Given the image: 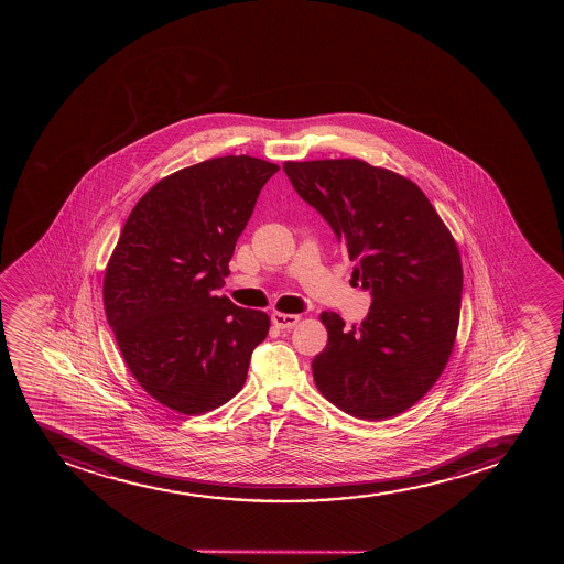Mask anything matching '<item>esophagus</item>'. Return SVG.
Segmentation results:
<instances>
[{
  "label": "esophagus",
  "mask_w": 564,
  "mask_h": 564,
  "mask_svg": "<svg viewBox=\"0 0 564 564\" xmlns=\"http://www.w3.org/2000/svg\"><path fill=\"white\" fill-rule=\"evenodd\" d=\"M272 324L279 329H292L299 322V316L295 314H282V312H274L271 316Z\"/></svg>",
  "instance_id": "obj_1"
}]
</instances>
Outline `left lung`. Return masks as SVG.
Returning a JSON list of instances; mask_svg holds the SVG:
<instances>
[{
    "label": "left lung",
    "instance_id": "1",
    "mask_svg": "<svg viewBox=\"0 0 564 564\" xmlns=\"http://www.w3.org/2000/svg\"><path fill=\"white\" fill-rule=\"evenodd\" d=\"M284 171L372 299L350 329L337 312L322 314L329 340L312 361L314 382L359 420L401 414L433 388L454 350L463 292L454 237L414 182L388 169L317 160L285 162Z\"/></svg>",
    "mask_w": 564,
    "mask_h": 564
}]
</instances>
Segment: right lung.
<instances>
[{
  "mask_svg": "<svg viewBox=\"0 0 564 564\" xmlns=\"http://www.w3.org/2000/svg\"><path fill=\"white\" fill-rule=\"evenodd\" d=\"M279 165L224 155L165 176L131 210L105 271L104 303L137 382L181 414L218 409L247 382L271 319L216 290L259 192Z\"/></svg>",
  "mask_w": 564,
  "mask_h": 564,
  "instance_id": "obj_1",
  "label": "right lung"
}]
</instances>
